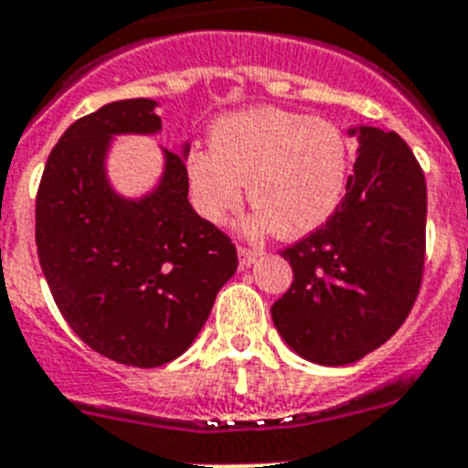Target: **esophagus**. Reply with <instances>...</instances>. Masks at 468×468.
I'll return each mask as SVG.
<instances>
[{
  "label": "esophagus",
  "instance_id": "34e87169",
  "mask_svg": "<svg viewBox=\"0 0 468 468\" xmlns=\"http://www.w3.org/2000/svg\"><path fill=\"white\" fill-rule=\"evenodd\" d=\"M260 250H255V248H246V246H239V264H241V270H246V267H250V264L258 262L260 258Z\"/></svg>",
  "mask_w": 468,
  "mask_h": 468
}]
</instances>
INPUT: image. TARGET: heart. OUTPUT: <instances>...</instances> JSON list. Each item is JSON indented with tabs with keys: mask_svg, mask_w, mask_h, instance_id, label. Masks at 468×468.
Here are the masks:
<instances>
[{
	"mask_svg": "<svg viewBox=\"0 0 468 468\" xmlns=\"http://www.w3.org/2000/svg\"><path fill=\"white\" fill-rule=\"evenodd\" d=\"M349 140L325 119L253 107L210 126V152L185 154V177L198 213L222 222L241 204L243 185L255 208L250 234L274 229L295 239L330 220L346 192Z\"/></svg>",
	"mask_w": 468,
	"mask_h": 468,
	"instance_id": "b5f03b06",
	"label": "heart"
}]
</instances>
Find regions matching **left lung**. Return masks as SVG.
<instances>
[{
  "label": "left lung",
  "instance_id": "obj_1",
  "mask_svg": "<svg viewBox=\"0 0 468 468\" xmlns=\"http://www.w3.org/2000/svg\"><path fill=\"white\" fill-rule=\"evenodd\" d=\"M358 133L346 194L330 220L281 250L292 283L271 304L285 345L307 361L346 366L382 346L420 295L427 253V180L394 131Z\"/></svg>",
  "mask_w": 468,
  "mask_h": 468
}]
</instances>
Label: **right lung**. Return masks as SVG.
<instances>
[{"mask_svg":"<svg viewBox=\"0 0 468 468\" xmlns=\"http://www.w3.org/2000/svg\"><path fill=\"white\" fill-rule=\"evenodd\" d=\"M150 98L77 119L48 154L37 189L35 237L58 309L93 351L133 367H159L204 328L218 291L237 271V246L187 201L183 154L147 197L114 194L105 176L112 135L156 133Z\"/></svg>","mask_w":468,"mask_h":468,"instance_id":"add662e5","label":"right lung"}]
</instances>
